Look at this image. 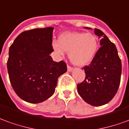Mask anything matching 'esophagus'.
I'll return each instance as SVG.
<instances>
[{
    "label": "esophagus",
    "instance_id": "obj_1",
    "mask_svg": "<svg viewBox=\"0 0 129 129\" xmlns=\"http://www.w3.org/2000/svg\"><path fill=\"white\" fill-rule=\"evenodd\" d=\"M67 68H68V72H71V71H73V68L71 67V66H68V65Z\"/></svg>",
    "mask_w": 129,
    "mask_h": 129
}]
</instances>
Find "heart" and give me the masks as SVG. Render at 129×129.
Segmentation results:
<instances>
[{"mask_svg": "<svg viewBox=\"0 0 129 129\" xmlns=\"http://www.w3.org/2000/svg\"><path fill=\"white\" fill-rule=\"evenodd\" d=\"M52 47L59 56L64 55L65 51L68 52L71 61L82 66L92 61L98 50L99 42L91 33H64L59 36L58 42H52Z\"/></svg>", "mask_w": 129, "mask_h": 129, "instance_id": "1", "label": "heart"}]
</instances>
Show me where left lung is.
Here are the masks:
<instances>
[{
  "instance_id": "8db88e82",
  "label": "left lung",
  "mask_w": 129,
  "mask_h": 129,
  "mask_svg": "<svg viewBox=\"0 0 129 129\" xmlns=\"http://www.w3.org/2000/svg\"><path fill=\"white\" fill-rule=\"evenodd\" d=\"M94 33L99 37L101 47L91 63L83 68L86 77L77 86V92L85 102L101 106L110 102L117 91L121 62L115 44L101 30L95 28Z\"/></svg>"
}]
</instances>
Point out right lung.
Returning <instances> with one entry per match:
<instances>
[{"label": "right lung", "mask_w": 129, "mask_h": 129, "mask_svg": "<svg viewBox=\"0 0 129 129\" xmlns=\"http://www.w3.org/2000/svg\"><path fill=\"white\" fill-rule=\"evenodd\" d=\"M54 28H35L18 36L9 49L7 67L11 85L26 102L38 103L54 94L59 76L67 71L63 61H54L49 54Z\"/></svg>", "instance_id": "right-lung-1"}]
</instances>
